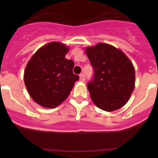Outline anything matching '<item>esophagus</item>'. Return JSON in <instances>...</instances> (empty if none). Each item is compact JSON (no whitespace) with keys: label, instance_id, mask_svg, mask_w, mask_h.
I'll list each match as a JSON object with an SVG mask.
<instances>
[{"label":"esophagus","instance_id":"esophagus-1","mask_svg":"<svg viewBox=\"0 0 158 158\" xmlns=\"http://www.w3.org/2000/svg\"><path fill=\"white\" fill-rule=\"evenodd\" d=\"M80 81H85V76L84 73H81L80 74Z\"/></svg>","mask_w":158,"mask_h":158}]
</instances>
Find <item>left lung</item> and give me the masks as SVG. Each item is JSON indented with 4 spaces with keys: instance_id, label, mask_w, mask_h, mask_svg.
Returning a JSON list of instances; mask_svg holds the SVG:
<instances>
[{
    "instance_id": "obj_1",
    "label": "left lung",
    "mask_w": 158,
    "mask_h": 158,
    "mask_svg": "<svg viewBox=\"0 0 158 158\" xmlns=\"http://www.w3.org/2000/svg\"><path fill=\"white\" fill-rule=\"evenodd\" d=\"M85 52L94 70L87 85L92 100L104 111L119 109L135 89L133 64L121 50L106 43L87 47Z\"/></svg>"
}]
</instances>
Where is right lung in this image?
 <instances>
[{
	"label": "right lung",
	"instance_id": "1",
	"mask_svg": "<svg viewBox=\"0 0 158 158\" xmlns=\"http://www.w3.org/2000/svg\"><path fill=\"white\" fill-rule=\"evenodd\" d=\"M69 48L51 42L39 49L24 71V83L29 95L38 104L54 108L70 93L79 77L73 73L74 62L65 58Z\"/></svg>",
	"mask_w": 158,
	"mask_h": 158
}]
</instances>
